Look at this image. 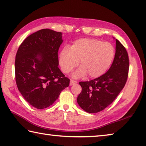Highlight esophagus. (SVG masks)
I'll list each match as a JSON object with an SVG mask.
<instances>
[{"label":"esophagus","mask_w":146,"mask_h":146,"mask_svg":"<svg viewBox=\"0 0 146 146\" xmlns=\"http://www.w3.org/2000/svg\"><path fill=\"white\" fill-rule=\"evenodd\" d=\"M76 83H77V81H74V80H71L70 81V86L73 85H75V84H76Z\"/></svg>","instance_id":"1"}]
</instances>
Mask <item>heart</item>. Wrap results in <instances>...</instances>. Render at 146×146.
<instances>
[{
	"label": "heart",
	"instance_id": "obj_1",
	"mask_svg": "<svg viewBox=\"0 0 146 146\" xmlns=\"http://www.w3.org/2000/svg\"><path fill=\"white\" fill-rule=\"evenodd\" d=\"M114 46L109 42L92 38L75 40L70 48L63 47L59 54V63L64 73L68 74L79 65L81 67L74 74V78L88 74L92 78L106 72L113 60Z\"/></svg>",
	"mask_w": 146,
	"mask_h": 146
}]
</instances>
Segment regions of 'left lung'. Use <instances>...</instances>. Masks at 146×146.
Masks as SVG:
<instances>
[{
	"label": "left lung",
	"mask_w": 146,
	"mask_h": 146,
	"mask_svg": "<svg viewBox=\"0 0 146 146\" xmlns=\"http://www.w3.org/2000/svg\"><path fill=\"white\" fill-rule=\"evenodd\" d=\"M129 66L126 48L116 39L115 54L109 70L98 78L79 83L82 90L77 101L81 108L88 113H95L113 103L126 83Z\"/></svg>",
	"instance_id": "8db88e82"
}]
</instances>
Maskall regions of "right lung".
Returning a JSON list of instances; mask_svg holds the SVG:
<instances>
[{"label": "right lung", "mask_w": 146, "mask_h": 146, "mask_svg": "<svg viewBox=\"0 0 146 146\" xmlns=\"http://www.w3.org/2000/svg\"><path fill=\"white\" fill-rule=\"evenodd\" d=\"M62 33L43 29L20 44L15 58V80L25 101L37 109L54 103L70 80L58 68V52Z\"/></svg>", "instance_id": "right-lung-1"}]
</instances>
